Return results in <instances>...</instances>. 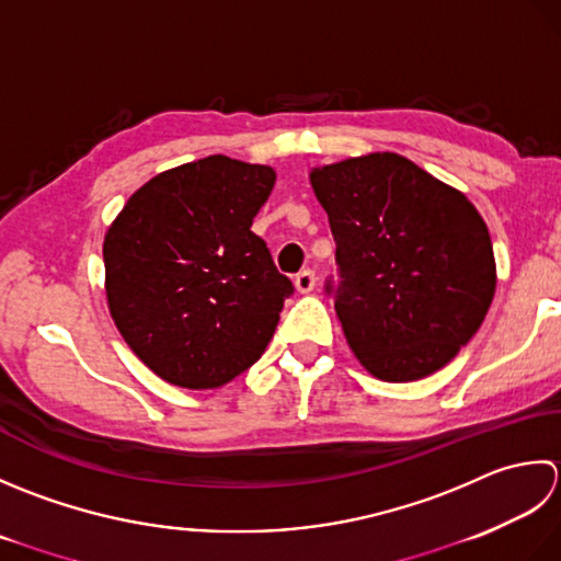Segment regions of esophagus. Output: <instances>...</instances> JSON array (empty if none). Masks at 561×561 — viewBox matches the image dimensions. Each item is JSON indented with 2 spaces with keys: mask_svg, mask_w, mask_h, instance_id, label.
I'll list each match as a JSON object with an SVG mask.
<instances>
[{
  "mask_svg": "<svg viewBox=\"0 0 561 561\" xmlns=\"http://www.w3.org/2000/svg\"><path fill=\"white\" fill-rule=\"evenodd\" d=\"M312 288H314V273L312 271H300V273H297V276H295V290L307 295V293H312Z\"/></svg>",
  "mask_w": 561,
  "mask_h": 561,
  "instance_id": "esophagus-1",
  "label": "esophagus"
}]
</instances>
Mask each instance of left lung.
Returning <instances> with one entry per match:
<instances>
[{
	"mask_svg": "<svg viewBox=\"0 0 561 561\" xmlns=\"http://www.w3.org/2000/svg\"><path fill=\"white\" fill-rule=\"evenodd\" d=\"M310 184L336 242V314L353 356L385 382L448 365L496 290L494 247L472 201L394 152L312 167Z\"/></svg>",
	"mask_w": 561,
	"mask_h": 561,
	"instance_id": "left-lung-1",
	"label": "left lung"
}]
</instances>
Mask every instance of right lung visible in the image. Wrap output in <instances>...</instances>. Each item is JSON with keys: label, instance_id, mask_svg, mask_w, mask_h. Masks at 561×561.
I'll list each match as a JSON object with an SVG mask.
<instances>
[{"label": "right lung", "instance_id": "1", "mask_svg": "<svg viewBox=\"0 0 561 561\" xmlns=\"http://www.w3.org/2000/svg\"><path fill=\"white\" fill-rule=\"evenodd\" d=\"M276 171L213 154L152 176L104 237L106 302L125 344L184 390L251 368L293 283L251 232Z\"/></svg>", "mask_w": 561, "mask_h": 561}]
</instances>
